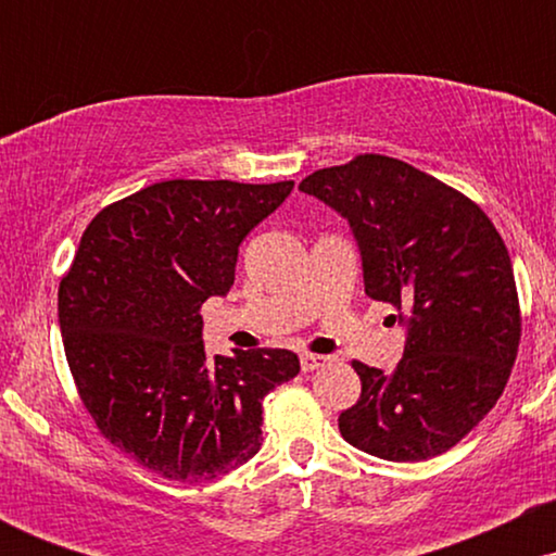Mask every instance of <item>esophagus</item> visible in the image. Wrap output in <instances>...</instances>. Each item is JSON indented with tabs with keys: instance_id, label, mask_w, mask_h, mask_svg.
Returning <instances> with one entry per match:
<instances>
[{
	"instance_id": "34e87169",
	"label": "esophagus",
	"mask_w": 556,
	"mask_h": 556,
	"mask_svg": "<svg viewBox=\"0 0 556 556\" xmlns=\"http://www.w3.org/2000/svg\"><path fill=\"white\" fill-rule=\"evenodd\" d=\"M324 363H327V358H324V355H314V353H303V355H300V368H303L305 374L316 371V368H321Z\"/></svg>"
}]
</instances>
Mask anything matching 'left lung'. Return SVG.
Returning <instances> with one entry per match:
<instances>
[{"instance_id":"left-lung-1","label":"left lung","mask_w":556,"mask_h":556,"mask_svg":"<svg viewBox=\"0 0 556 556\" xmlns=\"http://www.w3.org/2000/svg\"><path fill=\"white\" fill-rule=\"evenodd\" d=\"M348 219L366 295L402 311L392 374L353 361L361 400L340 431L368 455L418 463L452 450L502 397L520 344L513 261L481 208L400 159L361 154L300 182Z\"/></svg>"}]
</instances>
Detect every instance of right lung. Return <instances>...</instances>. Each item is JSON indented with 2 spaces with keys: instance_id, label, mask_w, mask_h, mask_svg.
I'll list each match as a JSON object with an SVG mask.
<instances>
[{
  "instance_id": "1",
  "label": "right lung",
  "mask_w": 556,
  "mask_h": 556,
  "mask_svg": "<svg viewBox=\"0 0 556 556\" xmlns=\"http://www.w3.org/2000/svg\"><path fill=\"white\" fill-rule=\"evenodd\" d=\"M292 180H167L110 203L60 282L75 387L106 442L169 481H212L261 450L264 397L295 379L290 350L203 348L201 305L227 295L238 248Z\"/></svg>"
}]
</instances>
